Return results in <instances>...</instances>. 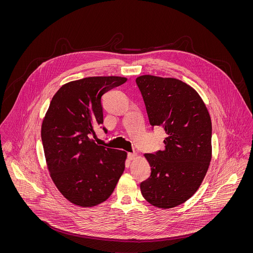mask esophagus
<instances>
[{"instance_id":"34e87169","label":"esophagus","mask_w":253,"mask_h":253,"mask_svg":"<svg viewBox=\"0 0 253 253\" xmlns=\"http://www.w3.org/2000/svg\"><path fill=\"white\" fill-rule=\"evenodd\" d=\"M136 154L135 153H129L128 154V158H129V160H133L135 157H136Z\"/></svg>"}]
</instances>
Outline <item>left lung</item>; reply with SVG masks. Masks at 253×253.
<instances>
[{"instance_id":"left-lung-1","label":"left lung","mask_w":253,"mask_h":253,"mask_svg":"<svg viewBox=\"0 0 253 253\" xmlns=\"http://www.w3.org/2000/svg\"><path fill=\"white\" fill-rule=\"evenodd\" d=\"M152 126L166 132L164 149L145 154L151 176L140 184L150 204L170 209L199 189L211 160V121L199 94L174 78L137 77Z\"/></svg>"}]
</instances>
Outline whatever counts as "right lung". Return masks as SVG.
Listing matches in <instances>:
<instances>
[{"instance_id":"obj_1","label":"right lung","mask_w":253,"mask_h":253,"mask_svg":"<svg viewBox=\"0 0 253 253\" xmlns=\"http://www.w3.org/2000/svg\"><path fill=\"white\" fill-rule=\"evenodd\" d=\"M126 81L117 76L73 81L50 102L41 131L46 166L73 204L89 208L106 201L124 171L127 153L97 145L92 135L103 123L102 96Z\"/></svg>"}]
</instances>
